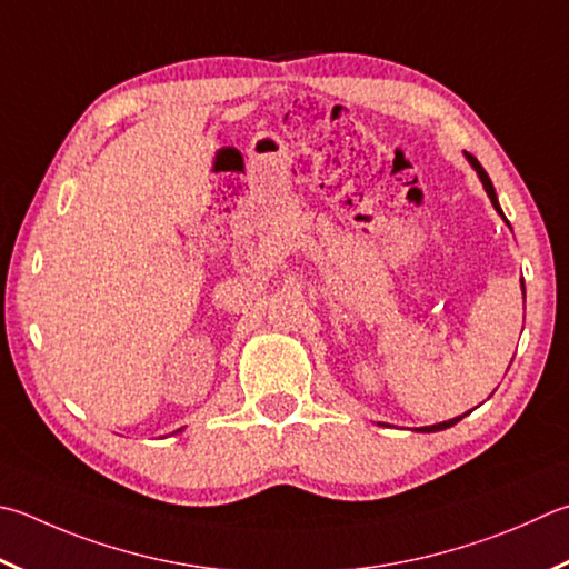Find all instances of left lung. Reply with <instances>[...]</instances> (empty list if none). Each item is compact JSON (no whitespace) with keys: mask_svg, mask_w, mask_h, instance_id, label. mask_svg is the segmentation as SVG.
I'll return each mask as SVG.
<instances>
[{"mask_svg":"<svg viewBox=\"0 0 569 569\" xmlns=\"http://www.w3.org/2000/svg\"><path fill=\"white\" fill-rule=\"evenodd\" d=\"M465 157H468V161L472 163V169L478 171V177H480V181H482V186H485V191H488V196H490L492 206H495V209H498V213H500L502 219H505V213H502L500 203H498V196H495V189H492V181H490V177H488V173H485V169L480 167V161L475 159L472 153H465ZM460 418H462V416H460ZM460 418H452V420H446V422H438V426H426V428H422V432H436V430H446V428H450V426H456V422H458Z\"/></svg>","mask_w":569,"mask_h":569,"instance_id":"obj_1","label":"left lung"}]
</instances>
